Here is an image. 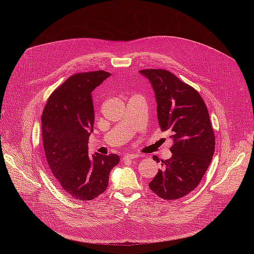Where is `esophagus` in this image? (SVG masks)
<instances>
[{
  "label": "esophagus",
  "mask_w": 254,
  "mask_h": 254,
  "mask_svg": "<svg viewBox=\"0 0 254 254\" xmlns=\"http://www.w3.org/2000/svg\"><path fill=\"white\" fill-rule=\"evenodd\" d=\"M138 156L136 154H126L124 156V160H132V159H136Z\"/></svg>",
  "instance_id": "obj_1"
}]
</instances>
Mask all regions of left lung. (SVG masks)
<instances>
[{
    "mask_svg": "<svg viewBox=\"0 0 254 254\" xmlns=\"http://www.w3.org/2000/svg\"><path fill=\"white\" fill-rule=\"evenodd\" d=\"M139 73L151 82L159 125L163 131L170 130L174 141L172 157L162 160L149 187L163 199L176 200L199 185L212 161L215 137L209 114L198 91L170 71L144 69Z\"/></svg>",
    "mask_w": 254,
    "mask_h": 254,
    "instance_id": "obj_1",
    "label": "left lung"
}]
</instances>
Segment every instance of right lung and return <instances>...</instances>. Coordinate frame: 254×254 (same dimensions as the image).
<instances>
[{
    "label": "right lung",
    "mask_w": 254,
    "mask_h": 254,
    "mask_svg": "<svg viewBox=\"0 0 254 254\" xmlns=\"http://www.w3.org/2000/svg\"><path fill=\"white\" fill-rule=\"evenodd\" d=\"M111 75L103 70L70 76L48 98L42 114V137L46 160L58 186L69 196L89 201L108 186L118 155H88L93 131L92 91Z\"/></svg>",
    "instance_id": "obj_1"
}]
</instances>
